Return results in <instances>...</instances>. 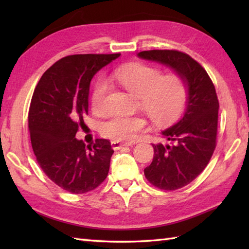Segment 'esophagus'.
<instances>
[{
	"label": "esophagus",
	"instance_id": "1",
	"mask_svg": "<svg viewBox=\"0 0 249 249\" xmlns=\"http://www.w3.org/2000/svg\"><path fill=\"white\" fill-rule=\"evenodd\" d=\"M111 145H112L113 150H120L123 146L131 145V143H125V142H121V141H111Z\"/></svg>",
	"mask_w": 249,
	"mask_h": 249
}]
</instances>
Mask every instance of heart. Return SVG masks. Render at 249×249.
<instances>
[{
	"instance_id": "obj_1",
	"label": "heart",
	"mask_w": 249,
	"mask_h": 249,
	"mask_svg": "<svg viewBox=\"0 0 249 249\" xmlns=\"http://www.w3.org/2000/svg\"><path fill=\"white\" fill-rule=\"evenodd\" d=\"M112 79L135 96L141 107L157 124H165L183 110L187 98V89L178 75H166L160 68L137 64L118 70ZM109 89L108 82L100 79L93 89L91 104L95 111H103ZM146 120L142 115L112 114L100 124V133L114 141H128L143 129Z\"/></svg>"
}]
</instances>
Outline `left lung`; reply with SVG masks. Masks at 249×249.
Masks as SVG:
<instances>
[{
  "label": "left lung",
  "mask_w": 249,
  "mask_h": 249,
  "mask_svg": "<svg viewBox=\"0 0 249 249\" xmlns=\"http://www.w3.org/2000/svg\"><path fill=\"white\" fill-rule=\"evenodd\" d=\"M142 60L170 67L187 89L183 115L161 135L171 145L152 144L154 157L144 169L151 184L163 190L186 186L204 170L216 146L219 104L208 72L188 54L177 50L139 52Z\"/></svg>",
  "instance_id": "1"
}]
</instances>
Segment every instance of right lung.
<instances>
[{
    "instance_id": "right-lung-1",
    "label": "right lung",
    "mask_w": 249,
    "mask_h": 249,
    "mask_svg": "<svg viewBox=\"0 0 249 249\" xmlns=\"http://www.w3.org/2000/svg\"><path fill=\"white\" fill-rule=\"evenodd\" d=\"M120 55L63 57L45 71L35 88L29 111L32 147L46 176L66 192H91L108 176L114 152L109 140L96 139L88 149L75 136L88 114L93 77Z\"/></svg>"
}]
</instances>
